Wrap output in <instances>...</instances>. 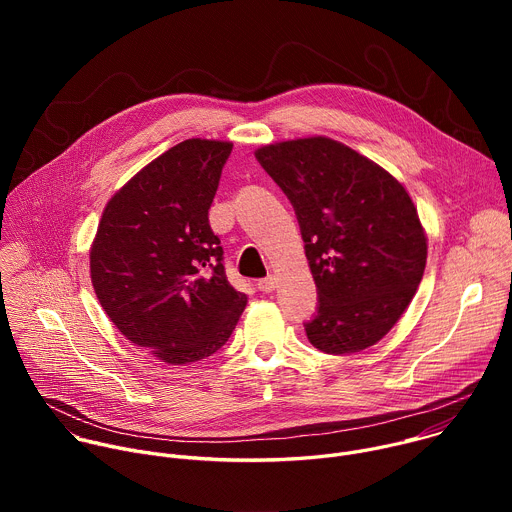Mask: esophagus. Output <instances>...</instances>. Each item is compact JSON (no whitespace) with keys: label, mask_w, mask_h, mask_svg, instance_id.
Segmentation results:
<instances>
[{"label":"esophagus","mask_w":512,"mask_h":512,"mask_svg":"<svg viewBox=\"0 0 512 512\" xmlns=\"http://www.w3.org/2000/svg\"><path fill=\"white\" fill-rule=\"evenodd\" d=\"M275 285H277V279L273 275H267L265 279H259V283H257L259 291H263V294H269V291L275 289Z\"/></svg>","instance_id":"34e87169"}]
</instances>
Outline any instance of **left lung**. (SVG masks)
Here are the masks:
<instances>
[{"label":"left lung","mask_w":512,"mask_h":512,"mask_svg":"<svg viewBox=\"0 0 512 512\" xmlns=\"http://www.w3.org/2000/svg\"><path fill=\"white\" fill-rule=\"evenodd\" d=\"M257 162L294 204L318 314L308 340L326 354L377 344L421 283L427 235L405 186L373 160L324 137L263 145Z\"/></svg>","instance_id":"1"}]
</instances>
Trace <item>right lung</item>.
Wrapping results in <instances>:
<instances>
[{
	"label": "right lung",
	"instance_id": "add662e5",
	"mask_svg": "<svg viewBox=\"0 0 512 512\" xmlns=\"http://www.w3.org/2000/svg\"><path fill=\"white\" fill-rule=\"evenodd\" d=\"M231 150V141L200 137L174 145L111 196L91 245V281L105 314L168 364L214 354L247 306L208 225Z\"/></svg>",
	"mask_w": 512,
	"mask_h": 512
}]
</instances>
